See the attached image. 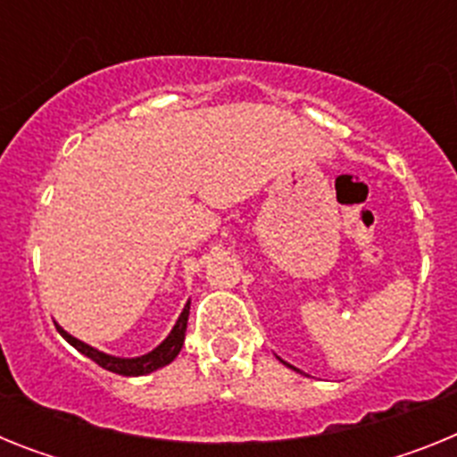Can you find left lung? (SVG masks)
Here are the masks:
<instances>
[{"mask_svg":"<svg viewBox=\"0 0 457 457\" xmlns=\"http://www.w3.org/2000/svg\"><path fill=\"white\" fill-rule=\"evenodd\" d=\"M284 364H286V361H284ZM286 366H290V364H286ZM290 369H293V366H290Z\"/></svg>","mask_w":457,"mask_h":457,"instance_id":"8db88e82","label":"left lung"}]
</instances>
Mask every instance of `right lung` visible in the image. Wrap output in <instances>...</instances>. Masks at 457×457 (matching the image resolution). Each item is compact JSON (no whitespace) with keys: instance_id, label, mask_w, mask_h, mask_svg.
Segmentation results:
<instances>
[{"instance_id":"obj_1","label":"right lung","mask_w":457,"mask_h":457,"mask_svg":"<svg viewBox=\"0 0 457 457\" xmlns=\"http://www.w3.org/2000/svg\"><path fill=\"white\" fill-rule=\"evenodd\" d=\"M187 318H189V302L185 304L183 313L179 316L176 325H173L171 334H169V337L164 338V341L160 343L155 350H151L148 354H141V357H132V359L104 354V353H100V350L87 345L84 341H79V338L71 337V334H68L63 327L56 325V329H59V334H62V337L71 343L72 348L79 350L84 357L93 359V361H96L98 366H103L104 370L125 375V378H137V375H148V373H153V370L162 369V366L171 364L173 359L179 357L180 348H183V341H185V329H187Z\"/></svg>"}]
</instances>
